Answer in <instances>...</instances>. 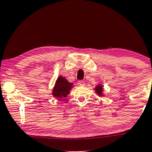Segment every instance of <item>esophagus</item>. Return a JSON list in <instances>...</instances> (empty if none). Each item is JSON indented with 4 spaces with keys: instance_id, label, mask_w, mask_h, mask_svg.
I'll return each instance as SVG.
<instances>
[{
    "instance_id": "esophagus-1",
    "label": "esophagus",
    "mask_w": 152,
    "mask_h": 152,
    "mask_svg": "<svg viewBox=\"0 0 152 152\" xmlns=\"http://www.w3.org/2000/svg\"><path fill=\"white\" fill-rule=\"evenodd\" d=\"M78 85H79V86H81V87H83V86H84V85H85V83L84 81H83V80H79V81H78Z\"/></svg>"
}]
</instances>
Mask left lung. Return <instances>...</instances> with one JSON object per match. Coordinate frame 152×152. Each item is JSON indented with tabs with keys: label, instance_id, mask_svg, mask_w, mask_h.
Here are the masks:
<instances>
[{
	"label": "left lung",
	"instance_id": "left-lung-1",
	"mask_svg": "<svg viewBox=\"0 0 152 152\" xmlns=\"http://www.w3.org/2000/svg\"><path fill=\"white\" fill-rule=\"evenodd\" d=\"M102 90H103V88L101 85H98V86L95 87L96 92H97L99 95H102Z\"/></svg>",
	"mask_w": 152,
	"mask_h": 152
}]
</instances>
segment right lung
Listing matches in <instances>:
<instances>
[{"mask_svg": "<svg viewBox=\"0 0 152 152\" xmlns=\"http://www.w3.org/2000/svg\"><path fill=\"white\" fill-rule=\"evenodd\" d=\"M72 83H69L65 78L60 76L57 80L56 83L53 88V95L56 98L66 97L72 89Z\"/></svg>", "mask_w": 152, "mask_h": 152, "instance_id": "add662e5", "label": "right lung"}]
</instances>
